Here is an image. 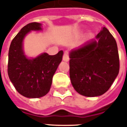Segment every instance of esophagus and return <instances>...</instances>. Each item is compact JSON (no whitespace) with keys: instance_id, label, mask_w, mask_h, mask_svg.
I'll use <instances>...</instances> for the list:
<instances>
[{"instance_id":"34e87169","label":"esophagus","mask_w":127,"mask_h":127,"mask_svg":"<svg viewBox=\"0 0 127 127\" xmlns=\"http://www.w3.org/2000/svg\"><path fill=\"white\" fill-rule=\"evenodd\" d=\"M63 60L64 61H66V62H68V61H69V56H68V53L67 52H64V56H63Z\"/></svg>"}]
</instances>
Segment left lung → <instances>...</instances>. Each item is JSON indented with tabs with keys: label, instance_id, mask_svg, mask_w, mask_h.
<instances>
[{
	"label": "left lung",
	"instance_id": "obj_1",
	"mask_svg": "<svg viewBox=\"0 0 127 127\" xmlns=\"http://www.w3.org/2000/svg\"><path fill=\"white\" fill-rule=\"evenodd\" d=\"M70 79L73 88L86 97H97L109 90L120 71L117 42L103 27L95 39L69 53Z\"/></svg>",
	"mask_w": 127,
	"mask_h": 127
}]
</instances>
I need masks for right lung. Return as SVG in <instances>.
I'll return each mask as SVG.
<instances>
[{
    "label": "right lung",
    "mask_w": 127,
    "mask_h": 127,
    "mask_svg": "<svg viewBox=\"0 0 127 127\" xmlns=\"http://www.w3.org/2000/svg\"><path fill=\"white\" fill-rule=\"evenodd\" d=\"M40 30H42L41 23L27 24L12 39L9 49V78L17 92L28 98H39L49 93L53 76L64 54L61 50L56 55L42 53L35 58L26 56L23 48L25 37L32 31Z\"/></svg>",
    "instance_id": "1"
}]
</instances>
